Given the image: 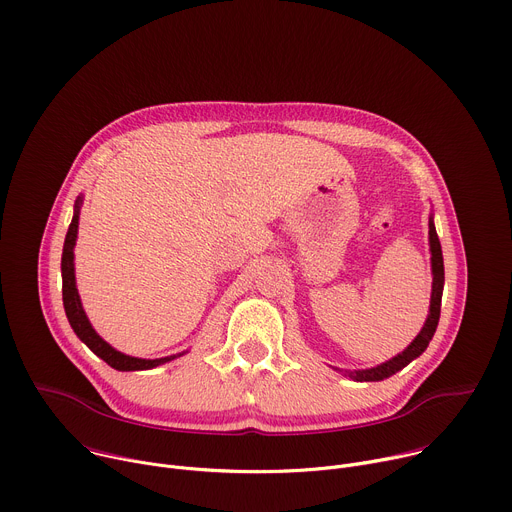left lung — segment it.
<instances>
[{
  "label": "left lung",
  "instance_id": "1",
  "mask_svg": "<svg viewBox=\"0 0 512 512\" xmlns=\"http://www.w3.org/2000/svg\"><path fill=\"white\" fill-rule=\"evenodd\" d=\"M429 247H431V271H433V287H431V308H429V316L425 320V326L421 328V332L417 334V338L395 358L379 364L375 369H367V371H354L348 373V377L356 379V381H383L391 375H395L397 371H401L403 367L417 358L429 344V340L433 338V332L437 328V322H440V312H442V291H444V255H442V245L440 239H437L433 221H429Z\"/></svg>",
  "mask_w": 512,
  "mask_h": 512
}]
</instances>
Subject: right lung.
Listing matches in <instances>:
<instances>
[{
  "label": "right lung",
  "mask_w": 512,
  "mask_h": 512,
  "mask_svg": "<svg viewBox=\"0 0 512 512\" xmlns=\"http://www.w3.org/2000/svg\"><path fill=\"white\" fill-rule=\"evenodd\" d=\"M81 198L77 200L75 204V216H72V223L68 227V233H66V239H64V249H62V302H64V312H66V318L72 326V330H75V334L99 356L103 358L109 367L117 369V371H145V369H154L158 367V364H164L176 356H182V354H174V356H166V358H156V360H145V358H133V356H127V354H121L117 352L115 348H111L91 326V322L87 320L85 316V310L81 306V300H79V291H77V283H75V263H72V259H75V253H72V249H75V243H77V231H79V208H81Z\"/></svg>",
  "instance_id": "obj_1"
}]
</instances>
